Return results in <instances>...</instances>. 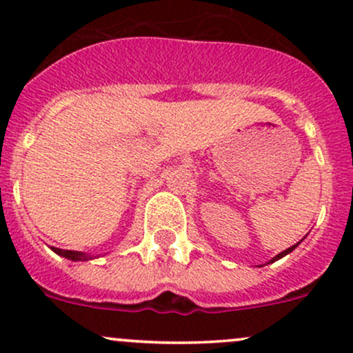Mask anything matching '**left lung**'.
Wrapping results in <instances>:
<instances>
[{
    "instance_id": "8db88e82",
    "label": "left lung",
    "mask_w": 353,
    "mask_h": 353,
    "mask_svg": "<svg viewBox=\"0 0 353 353\" xmlns=\"http://www.w3.org/2000/svg\"><path fill=\"white\" fill-rule=\"evenodd\" d=\"M297 244H299V243H297ZM297 244L290 245V248H288V249H285V251H282V252H280V254H279V256H275V258H273V259H272V263H273V261H276V259L283 258V256H285V254H288V252H292V251H294V249H295V248H297Z\"/></svg>"
}]
</instances>
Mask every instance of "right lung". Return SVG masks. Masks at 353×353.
<instances>
[{
    "label": "right lung",
    "instance_id": "obj_1",
    "mask_svg": "<svg viewBox=\"0 0 353 353\" xmlns=\"http://www.w3.org/2000/svg\"><path fill=\"white\" fill-rule=\"evenodd\" d=\"M52 251L59 256H65V258L71 259V261H87V259H92V256L83 254V252H78V251H68V249H58V248H52Z\"/></svg>",
    "mask_w": 353,
    "mask_h": 353
}]
</instances>
